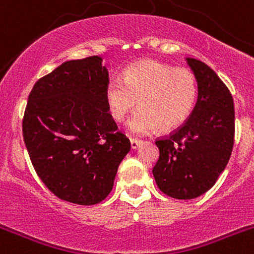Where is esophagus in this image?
<instances>
[{"instance_id": "1", "label": "esophagus", "mask_w": 254, "mask_h": 254, "mask_svg": "<svg viewBox=\"0 0 254 254\" xmlns=\"http://www.w3.org/2000/svg\"><path fill=\"white\" fill-rule=\"evenodd\" d=\"M129 142H131V149L132 150H136L141 145V141L134 140V138H131V141H129Z\"/></svg>"}]
</instances>
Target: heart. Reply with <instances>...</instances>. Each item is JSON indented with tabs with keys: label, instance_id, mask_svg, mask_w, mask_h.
I'll list each match as a JSON object with an SVG mask.
<instances>
[{
	"label": "heart",
	"instance_id": "b5f03b06",
	"mask_svg": "<svg viewBox=\"0 0 254 254\" xmlns=\"http://www.w3.org/2000/svg\"><path fill=\"white\" fill-rule=\"evenodd\" d=\"M198 96L196 76L187 68H174L160 61L140 60L123 69V77H111L104 99L111 117L121 122L136 105L127 123L132 134H147L160 127L174 129L190 118Z\"/></svg>",
	"mask_w": 254,
	"mask_h": 254
}]
</instances>
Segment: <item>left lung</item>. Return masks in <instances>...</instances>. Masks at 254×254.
Masks as SVG:
<instances>
[{"label":"left lung","instance_id":"8db88e82","mask_svg":"<svg viewBox=\"0 0 254 254\" xmlns=\"http://www.w3.org/2000/svg\"><path fill=\"white\" fill-rule=\"evenodd\" d=\"M198 85L193 112L168 137L159 138L152 174L161 192L192 199L207 192L225 169L235 132L233 96L219 76L196 58H186Z\"/></svg>","mask_w":254,"mask_h":254}]
</instances>
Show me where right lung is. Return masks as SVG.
I'll return each instance as SVG.
<instances>
[{
  "label": "right lung",
  "mask_w": 254,
  "mask_h": 254,
  "mask_svg": "<svg viewBox=\"0 0 254 254\" xmlns=\"http://www.w3.org/2000/svg\"><path fill=\"white\" fill-rule=\"evenodd\" d=\"M99 56L67 61L35 82L22 136L35 172L52 193L95 205L111 193L131 149L108 113V69Z\"/></svg>",
  "instance_id": "1"
}]
</instances>
